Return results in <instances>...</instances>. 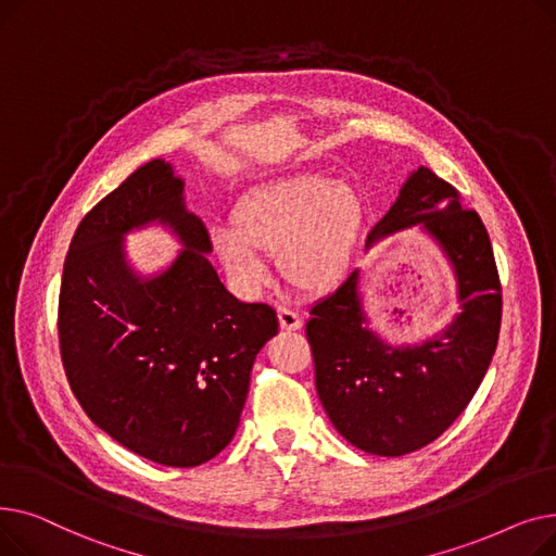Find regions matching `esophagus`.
<instances>
[{"label":"esophagus","mask_w":556,"mask_h":556,"mask_svg":"<svg viewBox=\"0 0 556 556\" xmlns=\"http://www.w3.org/2000/svg\"><path fill=\"white\" fill-rule=\"evenodd\" d=\"M277 315H279L281 329H286V331H298V329H302V315H300L295 308L279 306V308H277Z\"/></svg>","instance_id":"34e87169"}]
</instances>
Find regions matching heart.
Masks as SVG:
<instances>
[{"label":"heart","mask_w":556,"mask_h":556,"mask_svg":"<svg viewBox=\"0 0 556 556\" xmlns=\"http://www.w3.org/2000/svg\"><path fill=\"white\" fill-rule=\"evenodd\" d=\"M365 227V200L346 182L323 173H293L250 189L237 225L212 229L227 275L243 290L270 281L266 254H279L286 279L325 293L352 268Z\"/></svg>","instance_id":"heart-1"}]
</instances>
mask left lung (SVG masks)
Wrapping results in <instances>:
<instances>
[{"label": "left lung", "mask_w": 556, "mask_h": 556, "mask_svg": "<svg viewBox=\"0 0 556 556\" xmlns=\"http://www.w3.org/2000/svg\"><path fill=\"white\" fill-rule=\"evenodd\" d=\"M413 225L440 243L457 279L462 311L440 336L413 346L383 342L367 327L358 270L319 300L306 323L315 388L331 424L349 444L381 457L428 446L464 413L501 333V277L486 227L426 166L405 180L367 248Z\"/></svg>", "instance_id": "8db88e82"}]
</instances>
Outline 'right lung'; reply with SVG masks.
Segmentation results:
<instances>
[{"mask_svg": "<svg viewBox=\"0 0 556 556\" xmlns=\"http://www.w3.org/2000/svg\"><path fill=\"white\" fill-rule=\"evenodd\" d=\"M182 193L173 166L153 160L80 220L63 268L58 338L85 415L128 451L189 469L231 442L254 358L279 319L273 306L227 293L204 256L207 227ZM155 219L186 250L143 280L127 266L123 237Z\"/></svg>", "mask_w": 556, "mask_h": 556, "instance_id": "obj_1", "label": "right lung"}]
</instances>
